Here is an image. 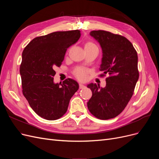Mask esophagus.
<instances>
[{
    "instance_id": "34e87169",
    "label": "esophagus",
    "mask_w": 159,
    "mask_h": 159,
    "mask_svg": "<svg viewBox=\"0 0 159 159\" xmlns=\"http://www.w3.org/2000/svg\"><path fill=\"white\" fill-rule=\"evenodd\" d=\"M79 86H80V89H84V88H85V85H83V84H80Z\"/></svg>"
}]
</instances>
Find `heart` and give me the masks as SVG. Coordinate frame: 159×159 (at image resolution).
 Wrapping results in <instances>:
<instances>
[{
  "instance_id": "obj_1",
  "label": "heart",
  "mask_w": 159,
  "mask_h": 159,
  "mask_svg": "<svg viewBox=\"0 0 159 159\" xmlns=\"http://www.w3.org/2000/svg\"><path fill=\"white\" fill-rule=\"evenodd\" d=\"M85 50H98V47L96 46L93 42L91 41H88L85 42L84 45ZM89 74V71L85 69L79 68L74 71V74L77 79L80 81H86L88 78V75Z\"/></svg>"
}]
</instances>
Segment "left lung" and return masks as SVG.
Wrapping results in <instances>:
<instances>
[{
    "mask_svg": "<svg viewBox=\"0 0 159 159\" xmlns=\"http://www.w3.org/2000/svg\"><path fill=\"white\" fill-rule=\"evenodd\" d=\"M90 35L100 44L103 57L99 70L106 74V86L91 83L88 85L92 96L88 107L93 116L107 120L117 117L125 108L134 93L139 73L138 56L125 37L105 30H93Z\"/></svg>",
    "mask_w": 159,
    "mask_h": 159,
    "instance_id": "obj_1",
    "label": "left lung"
}]
</instances>
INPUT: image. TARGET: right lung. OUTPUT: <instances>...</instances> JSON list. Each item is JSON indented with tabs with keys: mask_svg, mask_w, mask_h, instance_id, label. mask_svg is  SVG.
I'll return each instance as SVG.
<instances>
[{
	"mask_svg": "<svg viewBox=\"0 0 159 159\" xmlns=\"http://www.w3.org/2000/svg\"><path fill=\"white\" fill-rule=\"evenodd\" d=\"M80 36L79 30L54 32L34 38L23 50L20 66L22 93L34 112L45 119L63 116L79 89L78 82L70 78L54 84V76L67 49Z\"/></svg>",
	"mask_w": 159,
	"mask_h": 159,
	"instance_id": "obj_1",
	"label": "right lung"
}]
</instances>
